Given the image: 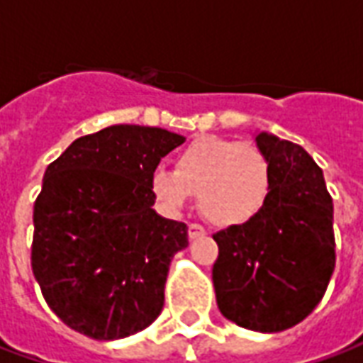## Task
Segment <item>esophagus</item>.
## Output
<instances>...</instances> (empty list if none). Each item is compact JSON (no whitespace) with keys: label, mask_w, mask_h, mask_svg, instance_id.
<instances>
[{"label":"esophagus","mask_w":363,"mask_h":363,"mask_svg":"<svg viewBox=\"0 0 363 363\" xmlns=\"http://www.w3.org/2000/svg\"><path fill=\"white\" fill-rule=\"evenodd\" d=\"M206 229L200 223H190L189 225V237L190 239H198V237H204Z\"/></svg>","instance_id":"obj_1"}]
</instances>
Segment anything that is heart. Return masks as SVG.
<instances>
[{"label": "heart", "mask_w": 363, "mask_h": 363, "mask_svg": "<svg viewBox=\"0 0 363 363\" xmlns=\"http://www.w3.org/2000/svg\"><path fill=\"white\" fill-rule=\"evenodd\" d=\"M151 192L167 212H181L198 194L206 220L218 228H241L260 218L270 204L274 165L255 143L200 135L174 157V171L151 174Z\"/></svg>", "instance_id": "1"}]
</instances>
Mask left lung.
I'll return each instance as SVG.
<instances>
[{
  "instance_id": "obj_1",
  "label": "left lung",
  "mask_w": 363,
  "mask_h": 363,
  "mask_svg": "<svg viewBox=\"0 0 363 363\" xmlns=\"http://www.w3.org/2000/svg\"><path fill=\"white\" fill-rule=\"evenodd\" d=\"M257 145L274 165L270 204L241 228L218 231L212 278L221 315L259 333L294 327L317 307L335 270L333 198L307 151L267 132Z\"/></svg>"
}]
</instances>
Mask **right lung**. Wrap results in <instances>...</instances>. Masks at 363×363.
<instances>
[{
  "instance_id": "obj_1",
  "label": "right lung",
  "mask_w": 363,
  "mask_h": 363,
  "mask_svg": "<svg viewBox=\"0 0 363 363\" xmlns=\"http://www.w3.org/2000/svg\"><path fill=\"white\" fill-rule=\"evenodd\" d=\"M184 138L118 124L77 138L44 173L30 247L46 303L95 340L140 333L157 319L174 252L189 228L151 206V174Z\"/></svg>"
}]
</instances>
